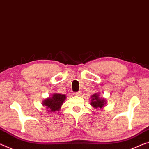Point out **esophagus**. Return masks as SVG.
Here are the masks:
<instances>
[{
	"instance_id": "esophagus-1",
	"label": "esophagus",
	"mask_w": 149,
	"mask_h": 149,
	"mask_svg": "<svg viewBox=\"0 0 149 149\" xmlns=\"http://www.w3.org/2000/svg\"><path fill=\"white\" fill-rule=\"evenodd\" d=\"M74 95L75 96H80L81 95V91H79L77 92H75V93H74Z\"/></svg>"
}]
</instances>
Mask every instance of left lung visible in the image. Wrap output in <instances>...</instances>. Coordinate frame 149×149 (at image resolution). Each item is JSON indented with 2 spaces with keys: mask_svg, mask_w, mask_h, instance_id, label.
Returning <instances> with one entry per match:
<instances>
[{
  "mask_svg": "<svg viewBox=\"0 0 149 149\" xmlns=\"http://www.w3.org/2000/svg\"><path fill=\"white\" fill-rule=\"evenodd\" d=\"M105 104V100L99 97V95L95 93L91 96V105L95 108H102Z\"/></svg>",
  "mask_w": 149,
  "mask_h": 149,
  "instance_id": "8db88e82",
  "label": "left lung"
}]
</instances>
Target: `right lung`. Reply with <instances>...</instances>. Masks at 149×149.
Wrapping results in <instances>:
<instances>
[{
    "instance_id": "right-lung-1",
    "label": "right lung",
    "mask_w": 149,
    "mask_h": 149,
    "mask_svg": "<svg viewBox=\"0 0 149 149\" xmlns=\"http://www.w3.org/2000/svg\"><path fill=\"white\" fill-rule=\"evenodd\" d=\"M66 97L65 95L60 93L54 94L52 97L46 99L43 102V105L46 106L49 112H55L60 109V107L63 104Z\"/></svg>"
}]
</instances>
